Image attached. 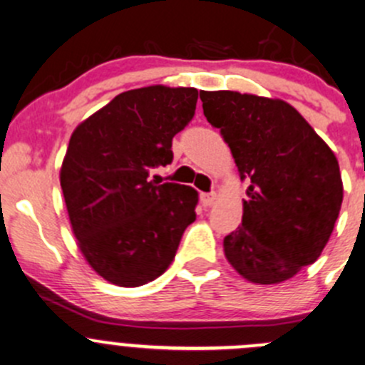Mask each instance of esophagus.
<instances>
[{
    "label": "esophagus",
    "instance_id": "1",
    "mask_svg": "<svg viewBox=\"0 0 365 365\" xmlns=\"http://www.w3.org/2000/svg\"><path fill=\"white\" fill-rule=\"evenodd\" d=\"M200 200H202L203 205L210 207V205H214L217 197H215V193H202V195H200Z\"/></svg>",
    "mask_w": 365,
    "mask_h": 365
}]
</instances>
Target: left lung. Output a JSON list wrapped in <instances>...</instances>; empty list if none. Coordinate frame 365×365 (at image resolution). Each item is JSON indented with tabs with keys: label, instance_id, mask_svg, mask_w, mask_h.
<instances>
[{
	"label": "left lung",
	"instance_id": "obj_1",
	"mask_svg": "<svg viewBox=\"0 0 365 365\" xmlns=\"http://www.w3.org/2000/svg\"><path fill=\"white\" fill-rule=\"evenodd\" d=\"M200 99L250 184L242 226L222 242L226 259L252 284L289 280L319 259L334 230L343 202L338 158L285 101L231 90H202Z\"/></svg>",
	"mask_w": 365,
	"mask_h": 365
}]
</instances>
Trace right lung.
Wrapping results in <instances>:
<instances>
[{"label": "right lung", "instance_id": "add662e5", "mask_svg": "<svg viewBox=\"0 0 365 365\" xmlns=\"http://www.w3.org/2000/svg\"><path fill=\"white\" fill-rule=\"evenodd\" d=\"M197 99L191 87L128 90L74 128L61 187L85 261L109 284L158 278L197 217V190L148 179L172 162V137L193 118Z\"/></svg>", "mask_w": 365, "mask_h": 365}]
</instances>
